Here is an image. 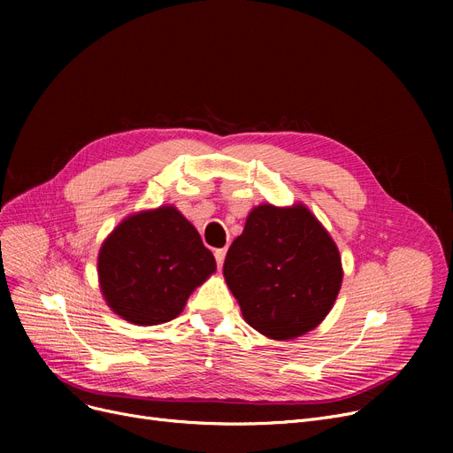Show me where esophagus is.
I'll return each mask as SVG.
<instances>
[{
    "instance_id": "1",
    "label": "esophagus",
    "mask_w": 453,
    "mask_h": 453,
    "mask_svg": "<svg viewBox=\"0 0 453 453\" xmlns=\"http://www.w3.org/2000/svg\"><path fill=\"white\" fill-rule=\"evenodd\" d=\"M226 248H219V250H214V258H217V265H219V268H222V265H224V257H226Z\"/></svg>"
}]
</instances>
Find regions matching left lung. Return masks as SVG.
<instances>
[{
    "mask_svg": "<svg viewBox=\"0 0 453 453\" xmlns=\"http://www.w3.org/2000/svg\"><path fill=\"white\" fill-rule=\"evenodd\" d=\"M224 277L250 326L272 340L314 330L334 306L343 268L336 242L303 203H263L227 250Z\"/></svg>",
    "mask_w": 453,
    "mask_h": 453,
    "instance_id": "1",
    "label": "left lung"
}]
</instances>
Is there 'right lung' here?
Wrapping results in <instances>:
<instances>
[{
  "label": "right lung",
  "mask_w": 453,
  "mask_h": 453,
  "mask_svg": "<svg viewBox=\"0 0 453 453\" xmlns=\"http://www.w3.org/2000/svg\"><path fill=\"white\" fill-rule=\"evenodd\" d=\"M214 270L212 253L174 205L130 214L108 234L97 258L104 301L141 326L178 318Z\"/></svg>",
  "instance_id": "1"
}]
</instances>
